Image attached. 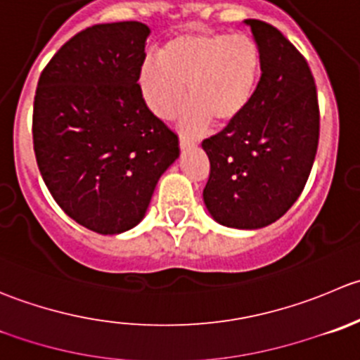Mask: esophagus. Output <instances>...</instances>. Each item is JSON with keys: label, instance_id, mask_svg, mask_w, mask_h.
Returning <instances> with one entry per match:
<instances>
[{"label": "esophagus", "instance_id": "34e87169", "mask_svg": "<svg viewBox=\"0 0 360 360\" xmlns=\"http://www.w3.org/2000/svg\"><path fill=\"white\" fill-rule=\"evenodd\" d=\"M195 146H197V141H193V139L186 137V135H179V148L181 149L195 148Z\"/></svg>", "mask_w": 360, "mask_h": 360}]
</instances>
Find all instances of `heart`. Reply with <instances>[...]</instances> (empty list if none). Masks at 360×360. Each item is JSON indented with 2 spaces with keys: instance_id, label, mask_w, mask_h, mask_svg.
I'll use <instances>...</instances> for the list:
<instances>
[{
  "instance_id": "b5f03b06",
  "label": "heart",
  "mask_w": 360,
  "mask_h": 360,
  "mask_svg": "<svg viewBox=\"0 0 360 360\" xmlns=\"http://www.w3.org/2000/svg\"><path fill=\"white\" fill-rule=\"evenodd\" d=\"M262 75V51L248 34L190 30L170 37L158 58L142 63L139 93L156 117L170 121L188 98L181 120L186 131L216 121L221 128L239 123L251 107Z\"/></svg>"
}]
</instances>
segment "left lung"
<instances>
[{"label": "left lung", "instance_id": "1", "mask_svg": "<svg viewBox=\"0 0 360 360\" xmlns=\"http://www.w3.org/2000/svg\"><path fill=\"white\" fill-rule=\"evenodd\" d=\"M262 51V75L239 123L205 139L204 188L219 225L253 230L280 219L302 193L315 162L320 110L313 73L274 26L246 19Z\"/></svg>", "mask_w": 360, "mask_h": 360}]
</instances>
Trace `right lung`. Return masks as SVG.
<instances>
[{"instance_id": "add662e5", "label": "right lung", "mask_w": 360, "mask_h": 360, "mask_svg": "<svg viewBox=\"0 0 360 360\" xmlns=\"http://www.w3.org/2000/svg\"><path fill=\"white\" fill-rule=\"evenodd\" d=\"M149 33L137 20L87 27L38 79L33 148L45 186L70 218L103 236L141 223L179 158L177 135L139 93Z\"/></svg>"}]
</instances>
